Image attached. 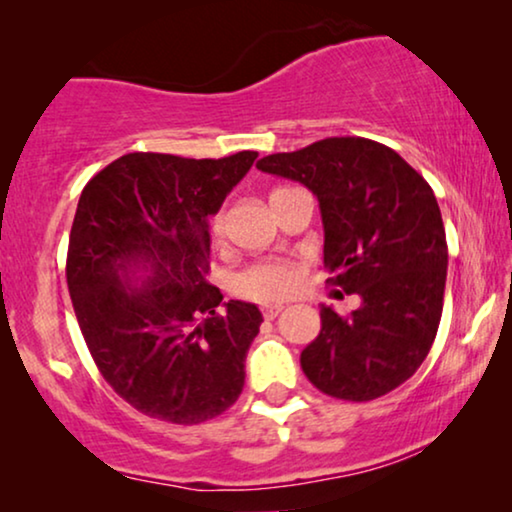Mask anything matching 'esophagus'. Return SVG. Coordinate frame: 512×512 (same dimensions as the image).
Instances as JSON below:
<instances>
[{"instance_id": "esophagus-1", "label": "esophagus", "mask_w": 512, "mask_h": 512, "mask_svg": "<svg viewBox=\"0 0 512 512\" xmlns=\"http://www.w3.org/2000/svg\"><path fill=\"white\" fill-rule=\"evenodd\" d=\"M282 310H284V305H265L263 307V317L265 319H275Z\"/></svg>"}]
</instances>
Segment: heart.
<instances>
[{
	"label": "heart",
	"instance_id": "heart-1",
	"mask_svg": "<svg viewBox=\"0 0 512 512\" xmlns=\"http://www.w3.org/2000/svg\"><path fill=\"white\" fill-rule=\"evenodd\" d=\"M282 191V188H279ZM226 233V212H221L212 219V235L219 240ZM300 284V272L296 265L286 261H258L237 272L233 277V289L240 296L258 303H275L291 296Z\"/></svg>",
	"mask_w": 512,
	"mask_h": 512
}]
</instances>
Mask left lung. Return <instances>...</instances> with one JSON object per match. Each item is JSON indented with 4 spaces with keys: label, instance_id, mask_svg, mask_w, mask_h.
I'll return each mask as SVG.
<instances>
[{
    "label": "left lung",
    "instance_id": "left-lung-1",
    "mask_svg": "<svg viewBox=\"0 0 512 512\" xmlns=\"http://www.w3.org/2000/svg\"><path fill=\"white\" fill-rule=\"evenodd\" d=\"M256 167L317 195L328 284L361 296L349 317L321 307V331L300 354L307 380L354 403L394 391L422 366L443 314L447 240L431 186L363 137H328Z\"/></svg>",
    "mask_w": 512,
    "mask_h": 512
}]
</instances>
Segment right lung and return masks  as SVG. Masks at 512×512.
I'll return each mask as SVG.
<instances>
[{"label":"right lung","instance_id":"obj_1","mask_svg":"<svg viewBox=\"0 0 512 512\" xmlns=\"http://www.w3.org/2000/svg\"><path fill=\"white\" fill-rule=\"evenodd\" d=\"M256 156L128 153L79 198L67 249L76 321L109 387L153 419L200 424L242 394L263 317L242 300L216 312L207 219Z\"/></svg>","mask_w":512,"mask_h":512}]
</instances>
